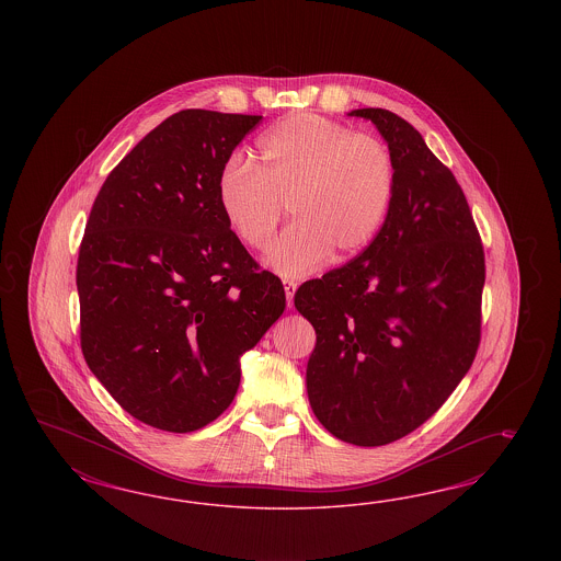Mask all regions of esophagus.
Here are the masks:
<instances>
[{
  "mask_svg": "<svg viewBox=\"0 0 561 561\" xmlns=\"http://www.w3.org/2000/svg\"><path fill=\"white\" fill-rule=\"evenodd\" d=\"M296 284L294 282H289V279H284V291H286V300H288V306L294 305V294H296Z\"/></svg>",
  "mask_w": 561,
  "mask_h": 561,
  "instance_id": "1",
  "label": "esophagus"
}]
</instances>
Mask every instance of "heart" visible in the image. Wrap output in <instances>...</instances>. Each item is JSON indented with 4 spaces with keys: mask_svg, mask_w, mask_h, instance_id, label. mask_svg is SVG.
I'll return each instance as SVG.
<instances>
[{
    "mask_svg": "<svg viewBox=\"0 0 561 561\" xmlns=\"http://www.w3.org/2000/svg\"><path fill=\"white\" fill-rule=\"evenodd\" d=\"M259 167L232 153L216 195L232 234L263 249L284 218L296 224L270 247L265 263L284 277L314 272L335 251L366 249L391 209L397 164L380 137L354 134L321 115L298 113L259 137Z\"/></svg>",
    "mask_w": 561,
    "mask_h": 561,
    "instance_id": "obj_1",
    "label": "heart"
}]
</instances>
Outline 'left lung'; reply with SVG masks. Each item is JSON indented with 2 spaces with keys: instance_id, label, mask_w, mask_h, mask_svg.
Masks as SVG:
<instances>
[{
  "instance_id": "8db88e82",
  "label": "left lung",
  "mask_w": 561,
  "mask_h": 561,
  "mask_svg": "<svg viewBox=\"0 0 561 561\" xmlns=\"http://www.w3.org/2000/svg\"><path fill=\"white\" fill-rule=\"evenodd\" d=\"M373 121L397 164L387 220L366 251L302 284L296 310L317 331L306 391L343 442L382 446L430 420L476 359L485 259L455 174L387 108Z\"/></svg>"
}]
</instances>
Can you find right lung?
Wrapping results in <instances>:
<instances>
[{
    "label": "right lung",
    "instance_id": "obj_1",
    "mask_svg": "<svg viewBox=\"0 0 561 561\" xmlns=\"http://www.w3.org/2000/svg\"><path fill=\"white\" fill-rule=\"evenodd\" d=\"M263 117L187 108L113 170L85 224L76 284L85 364L139 422L187 434L234 401L240 356L286 308L221 216L226 160Z\"/></svg>",
    "mask_w": 561,
    "mask_h": 561
}]
</instances>
